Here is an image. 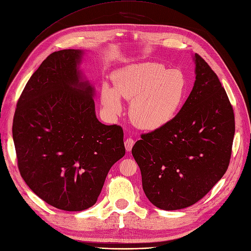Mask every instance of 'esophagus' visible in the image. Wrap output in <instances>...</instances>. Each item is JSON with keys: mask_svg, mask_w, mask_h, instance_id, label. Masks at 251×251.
<instances>
[{"mask_svg": "<svg viewBox=\"0 0 251 251\" xmlns=\"http://www.w3.org/2000/svg\"><path fill=\"white\" fill-rule=\"evenodd\" d=\"M134 144H135V141H134L133 139H130V138L126 139V140L125 141V147H126V151H130V150H132V148H133Z\"/></svg>", "mask_w": 251, "mask_h": 251, "instance_id": "1", "label": "esophagus"}]
</instances>
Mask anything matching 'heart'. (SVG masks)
<instances>
[{
  "label": "heart",
  "mask_w": 251,
  "mask_h": 251,
  "mask_svg": "<svg viewBox=\"0 0 251 251\" xmlns=\"http://www.w3.org/2000/svg\"><path fill=\"white\" fill-rule=\"evenodd\" d=\"M113 87L105 82L101 103L115 116L123 111L122 98L130 101L129 117L141 129L154 130L171 124L188 97L189 83L180 69H168L158 62H142L118 68Z\"/></svg>",
  "instance_id": "b5f03b06"
}]
</instances>
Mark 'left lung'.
Returning <instances> with one entry per match:
<instances>
[{"instance_id": "obj_1", "label": "left lung", "mask_w": 251, "mask_h": 251, "mask_svg": "<svg viewBox=\"0 0 251 251\" xmlns=\"http://www.w3.org/2000/svg\"><path fill=\"white\" fill-rule=\"evenodd\" d=\"M195 81L174 121L142 135L132 154L151 203L176 210L205 196L229 166L235 134L234 112L209 65L193 56Z\"/></svg>"}]
</instances>
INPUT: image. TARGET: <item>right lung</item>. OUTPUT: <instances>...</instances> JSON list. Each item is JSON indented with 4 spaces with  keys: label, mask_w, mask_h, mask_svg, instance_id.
<instances>
[{
    "label": "right lung",
    "mask_w": 251,
    "mask_h": 251,
    "mask_svg": "<svg viewBox=\"0 0 251 251\" xmlns=\"http://www.w3.org/2000/svg\"><path fill=\"white\" fill-rule=\"evenodd\" d=\"M86 51L48 56L27 81L13 121L20 175L58 209L93 206L111 166L126 154L124 132L95 111V87L80 64Z\"/></svg>",
    "instance_id": "obj_1"
}]
</instances>
